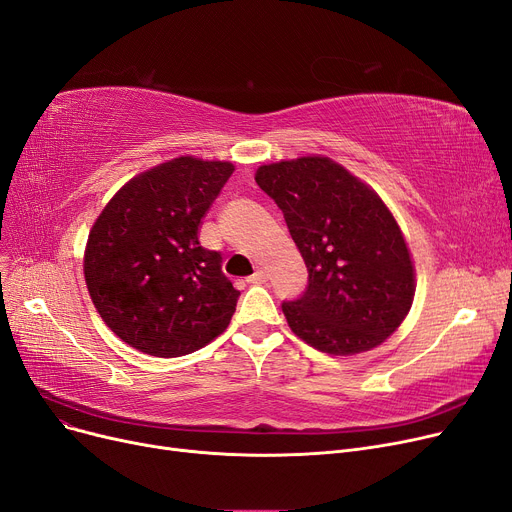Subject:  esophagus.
<instances>
[{"label":"esophagus","instance_id":"esophagus-1","mask_svg":"<svg viewBox=\"0 0 512 512\" xmlns=\"http://www.w3.org/2000/svg\"><path fill=\"white\" fill-rule=\"evenodd\" d=\"M265 280H268V272H265V270H257L251 278H249V282H265Z\"/></svg>","mask_w":512,"mask_h":512}]
</instances>
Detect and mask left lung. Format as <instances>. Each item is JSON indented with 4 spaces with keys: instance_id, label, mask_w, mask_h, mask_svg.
I'll return each mask as SVG.
<instances>
[{
    "instance_id": "left-lung-1",
    "label": "left lung",
    "mask_w": 512,
    "mask_h": 512,
    "mask_svg": "<svg viewBox=\"0 0 512 512\" xmlns=\"http://www.w3.org/2000/svg\"><path fill=\"white\" fill-rule=\"evenodd\" d=\"M255 182L284 213L309 272L303 297L282 303L295 335L330 355L385 343L412 307L416 270L383 198L324 154L261 165Z\"/></svg>"
}]
</instances>
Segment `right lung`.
<instances>
[{"label": "right lung", "mask_w": 512, "mask_h": 512, "mask_svg": "<svg viewBox=\"0 0 512 512\" xmlns=\"http://www.w3.org/2000/svg\"><path fill=\"white\" fill-rule=\"evenodd\" d=\"M232 171L230 161L184 154L131 177L94 221L85 284L104 324L129 347L180 358L228 328L240 293L198 230Z\"/></svg>", "instance_id": "add662e5"}]
</instances>
